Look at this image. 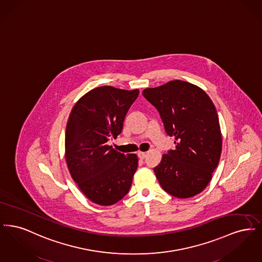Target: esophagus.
I'll list each match as a JSON object with an SVG mask.
<instances>
[{
    "instance_id": "1",
    "label": "esophagus",
    "mask_w": 262,
    "mask_h": 262,
    "mask_svg": "<svg viewBox=\"0 0 262 262\" xmlns=\"http://www.w3.org/2000/svg\"><path fill=\"white\" fill-rule=\"evenodd\" d=\"M137 155H138L139 159H144V158H145V156H146V152H142V151H139V152L137 153Z\"/></svg>"
}]
</instances>
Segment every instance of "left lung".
Here are the masks:
<instances>
[{"instance_id":"8db88e82","label":"left lung","mask_w":262,"mask_h":262,"mask_svg":"<svg viewBox=\"0 0 262 262\" xmlns=\"http://www.w3.org/2000/svg\"><path fill=\"white\" fill-rule=\"evenodd\" d=\"M143 96L158 110L176 148L163 154L154 168L165 191L178 199L200 193L211 181L222 152V134L216 108L201 88L183 80L145 88Z\"/></svg>"}]
</instances>
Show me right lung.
<instances>
[{
    "label": "right lung",
    "instance_id": "1",
    "mask_svg": "<svg viewBox=\"0 0 262 262\" xmlns=\"http://www.w3.org/2000/svg\"><path fill=\"white\" fill-rule=\"evenodd\" d=\"M138 89L94 88L75 103L64 137L69 171L88 200L109 206L128 192L138 166L137 154H123L108 144L122 133L125 115Z\"/></svg>",
    "mask_w": 262,
    "mask_h": 262
}]
</instances>
